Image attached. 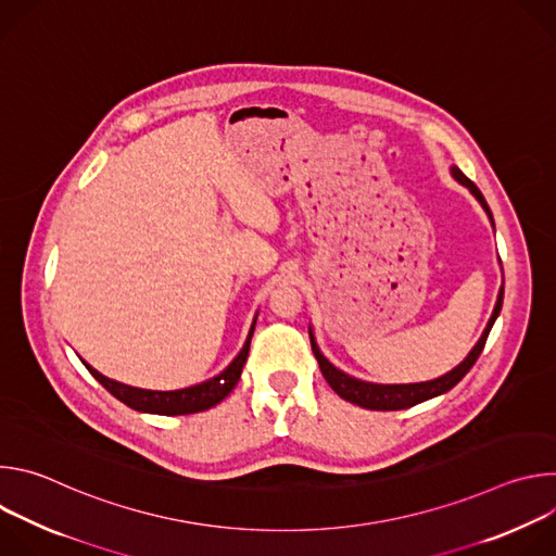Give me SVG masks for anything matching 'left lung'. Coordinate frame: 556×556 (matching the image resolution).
I'll return each mask as SVG.
<instances>
[{
    "mask_svg": "<svg viewBox=\"0 0 556 556\" xmlns=\"http://www.w3.org/2000/svg\"><path fill=\"white\" fill-rule=\"evenodd\" d=\"M451 174H453L455 180H459L464 187H468L470 193L480 200V204L484 206V211L489 213V217H491V222H493V213H491V208H489V204H486L482 191H480L478 187H475L457 167H453ZM502 301H504V288L500 290L495 309H493V314H491L489 326H486L482 339L478 341V345H475V348L470 350V354H468L455 369H451L448 374H444V376H440V378H435V380H429V382H414V384H374V382H363V380H356V378L343 374L341 369H337V367L319 352V348H316L312 334H309V343H312V352H314L316 361H319V367H321V371H324V378L328 380V384L341 395L343 401L354 403V405H358V407H363V409H374V412H399V409H409V407H414V405H418V403H425V401H429V399H435V395H440V393L453 389V387L468 374V369L475 365V361L480 358V354H482V350H484V345H486L489 332H491V328H493V324H495V319H497V314H500V309H502Z\"/></svg>",
    "mask_w": 556,
    "mask_h": 556,
    "instance_id": "8db88e82",
    "label": "left lung"
}]
</instances>
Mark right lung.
<instances>
[{
	"label": "right lung",
	"mask_w": 556,
	"mask_h": 556,
	"mask_svg": "<svg viewBox=\"0 0 556 556\" xmlns=\"http://www.w3.org/2000/svg\"><path fill=\"white\" fill-rule=\"evenodd\" d=\"M253 330L255 324L251 328V334L242 348V352L235 356V361L215 378L187 387V389H178V391H149V389H138V387H129L116 380L105 378L103 374H99L97 369H92L88 363V371L114 395L121 403H125L127 407L136 409V412H144V414H157V416H187V414H198V412H206L211 407H215L217 403H222L226 395L232 391V387L240 380V374L244 369L249 350H251V339H253Z\"/></svg>",
	"instance_id": "right-lung-1"
}]
</instances>
